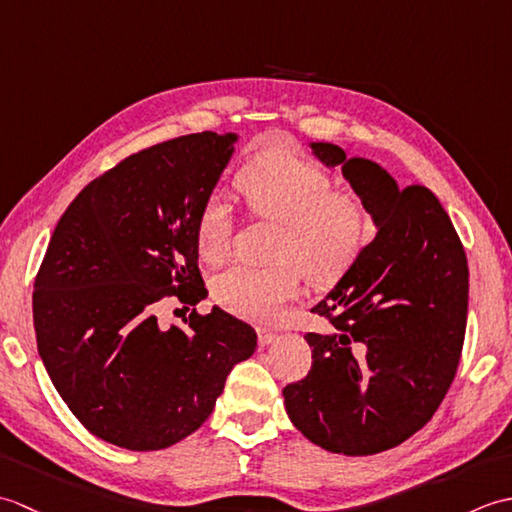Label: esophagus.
<instances>
[{
	"label": "esophagus",
	"mask_w": 512,
	"mask_h": 512,
	"mask_svg": "<svg viewBox=\"0 0 512 512\" xmlns=\"http://www.w3.org/2000/svg\"><path fill=\"white\" fill-rule=\"evenodd\" d=\"M275 339H277V334H275L273 330L257 328V341H259V345H262V347H266V345H270V343H275Z\"/></svg>",
	"instance_id": "obj_1"
}]
</instances>
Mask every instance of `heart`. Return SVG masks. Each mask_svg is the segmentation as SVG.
I'll return each instance as SVG.
<instances>
[{
    "label": "heart",
    "mask_w": 512,
    "mask_h": 512,
    "mask_svg": "<svg viewBox=\"0 0 512 512\" xmlns=\"http://www.w3.org/2000/svg\"><path fill=\"white\" fill-rule=\"evenodd\" d=\"M235 187L255 215L279 222L270 266L237 264L215 279L213 297L244 319H270L297 297L301 275L312 284L341 279L367 242V213L350 193H336L332 178L290 151H266L237 173ZM233 222L222 198L204 202L195 242L200 257L220 264L231 250Z\"/></svg>",
    "instance_id": "b5f03b06"
}]
</instances>
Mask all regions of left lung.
<instances>
[{
    "mask_svg": "<svg viewBox=\"0 0 512 512\" xmlns=\"http://www.w3.org/2000/svg\"><path fill=\"white\" fill-rule=\"evenodd\" d=\"M325 167H341L378 228L354 266L310 312L330 332H308L312 367L284 387L292 424L321 449L374 455L398 447L431 420L460 363L469 266L436 195L400 189L367 158L310 143Z\"/></svg>",
    "mask_w": 512,
    "mask_h": 512,
    "instance_id": "obj_1",
    "label": "left lung"
}]
</instances>
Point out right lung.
Returning a JSON list of instances; mask_svg holds the SVG:
<instances>
[{"label": "right lung", "mask_w": 512, "mask_h": 512, "mask_svg": "<svg viewBox=\"0 0 512 512\" xmlns=\"http://www.w3.org/2000/svg\"><path fill=\"white\" fill-rule=\"evenodd\" d=\"M237 134L154 145L92 180L65 209L35 279L37 350L59 396L96 438L129 451L167 449L211 416L257 334L213 306L165 328L167 299L193 308L209 292L195 226Z\"/></svg>", "instance_id": "obj_1"}]
</instances>
